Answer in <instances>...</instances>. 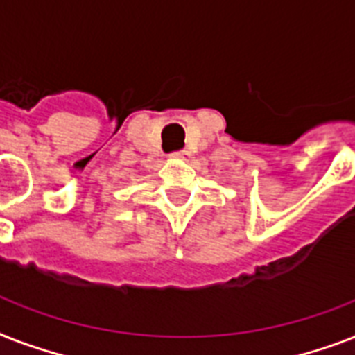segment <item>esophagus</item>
I'll list each match as a JSON object with an SVG mask.
<instances>
[{
    "instance_id": "34e87169",
    "label": "esophagus",
    "mask_w": 355,
    "mask_h": 355,
    "mask_svg": "<svg viewBox=\"0 0 355 355\" xmlns=\"http://www.w3.org/2000/svg\"><path fill=\"white\" fill-rule=\"evenodd\" d=\"M173 158H180V160H189L191 158V153L186 149L182 150H177V153H173Z\"/></svg>"
}]
</instances>
